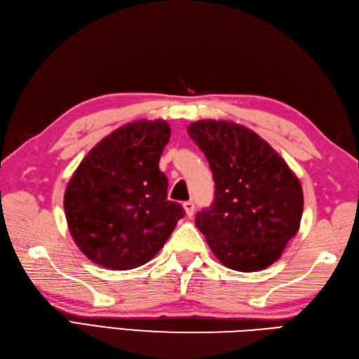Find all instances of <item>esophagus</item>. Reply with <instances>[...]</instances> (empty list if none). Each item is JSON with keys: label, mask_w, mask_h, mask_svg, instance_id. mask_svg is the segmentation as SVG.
Returning <instances> with one entry per match:
<instances>
[{"label": "esophagus", "mask_w": 359, "mask_h": 359, "mask_svg": "<svg viewBox=\"0 0 359 359\" xmlns=\"http://www.w3.org/2000/svg\"><path fill=\"white\" fill-rule=\"evenodd\" d=\"M184 210L188 217H191L194 215V203L191 201H187L184 202Z\"/></svg>", "instance_id": "34e87169"}]
</instances>
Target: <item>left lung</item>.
Instances as JSON below:
<instances>
[{
	"instance_id": "obj_1",
	"label": "left lung",
	"mask_w": 359,
	"mask_h": 359,
	"mask_svg": "<svg viewBox=\"0 0 359 359\" xmlns=\"http://www.w3.org/2000/svg\"><path fill=\"white\" fill-rule=\"evenodd\" d=\"M187 130L205 154L216 185L215 202L198 213L196 226L224 266L266 269L299 231L300 180L268 142L241 124L199 119Z\"/></svg>"
}]
</instances>
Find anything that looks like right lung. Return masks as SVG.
I'll use <instances>...</instances> for the list:
<instances>
[{
  "label": "right lung",
  "instance_id": "add662e5",
  "mask_svg": "<svg viewBox=\"0 0 359 359\" xmlns=\"http://www.w3.org/2000/svg\"><path fill=\"white\" fill-rule=\"evenodd\" d=\"M165 119H138L104 137L69 179L63 208L77 248L114 271L138 268L158 254L185 212L168 201L158 161L170 142Z\"/></svg>",
  "mask_w": 359,
  "mask_h": 359
}]
</instances>
